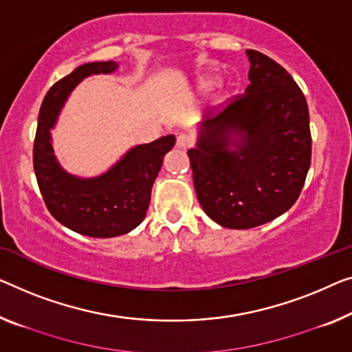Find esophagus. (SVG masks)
Wrapping results in <instances>:
<instances>
[{
  "mask_svg": "<svg viewBox=\"0 0 352 352\" xmlns=\"http://www.w3.org/2000/svg\"><path fill=\"white\" fill-rule=\"evenodd\" d=\"M191 144H192V140H191L190 135H186V134H178L177 135V148L186 150V148H190Z\"/></svg>",
  "mask_w": 352,
  "mask_h": 352,
  "instance_id": "esophagus-1",
  "label": "esophagus"
}]
</instances>
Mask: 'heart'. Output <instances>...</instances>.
Returning <instances> with one entry per match:
<instances>
[{
	"label": "heart",
	"instance_id": "obj_1",
	"mask_svg": "<svg viewBox=\"0 0 352 352\" xmlns=\"http://www.w3.org/2000/svg\"><path fill=\"white\" fill-rule=\"evenodd\" d=\"M217 83H218L217 77H212V76H202V77H199L197 85H199V88H201V90H204V91H210V90H213L214 87H217Z\"/></svg>",
	"mask_w": 352,
	"mask_h": 352
}]
</instances>
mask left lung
<instances>
[{
    "label": "left lung",
    "mask_w": 352,
    "mask_h": 352,
    "mask_svg": "<svg viewBox=\"0 0 352 352\" xmlns=\"http://www.w3.org/2000/svg\"><path fill=\"white\" fill-rule=\"evenodd\" d=\"M250 85L201 126L188 150L197 201L229 229L261 226L287 212L311 164L307 99L285 67L246 50Z\"/></svg>",
    "instance_id": "1"
}]
</instances>
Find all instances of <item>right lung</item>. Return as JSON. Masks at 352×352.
Segmentation results:
<instances>
[{"instance_id": "obj_1", "label": "right lung", "mask_w": 352, "mask_h": 352, "mask_svg": "<svg viewBox=\"0 0 352 352\" xmlns=\"http://www.w3.org/2000/svg\"><path fill=\"white\" fill-rule=\"evenodd\" d=\"M117 69V61H94L63 77L47 91L36 129L33 166L45 206L63 226L88 237H117L144 221L162 160L175 145L172 134L135 145L107 172L93 178L71 175L60 166L52 146L50 129L67 96L85 77L110 74Z\"/></svg>"}]
</instances>
